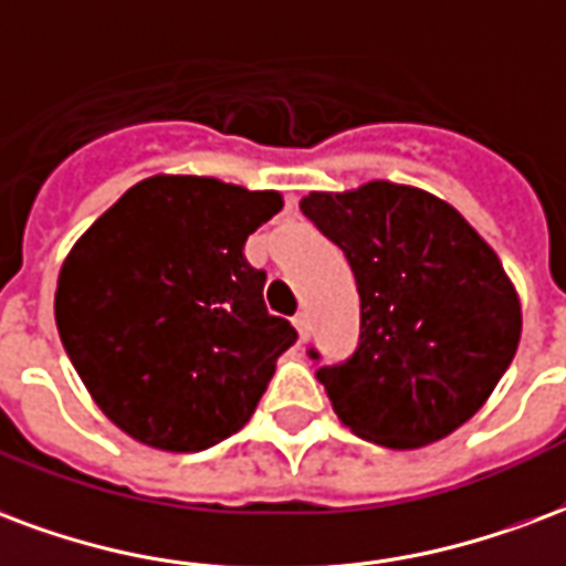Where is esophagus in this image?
<instances>
[{
	"mask_svg": "<svg viewBox=\"0 0 566 566\" xmlns=\"http://www.w3.org/2000/svg\"><path fill=\"white\" fill-rule=\"evenodd\" d=\"M294 326H296V333H300V342H305V338H308V317L296 315Z\"/></svg>",
	"mask_w": 566,
	"mask_h": 566,
	"instance_id": "34e87169",
	"label": "esophagus"
}]
</instances>
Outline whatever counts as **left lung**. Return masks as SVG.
Masks as SVG:
<instances>
[{
  "instance_id": "obj_1",
  "label": "left lung",
  "mask_w": 566,
  "mask_h": 566,
  "mask_svg": "<svg viewBox=\"0 0 566 566\" xmlns=\"http://www.w3.org/2000/svg\"><path fill=\"white\" fill-rule=\"evenodd\" d=\"M300 209L357 279V350L317 368L338 420L392 450L455 432L492 396L522 336L495 251L450 203L387 179L312 191Z\"/></svg>"
}]
</instances>
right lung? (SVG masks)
I'll use <instances>...</instances> for the list:
<instances>
[{"label":"right lung","instance_id":"1","mask_svg":"<svg viewBox=\"0 0 566 566\" xmlns=\"http://www.w3.org/2000/svg\"><path fill=\"white\" fill-rule=\"evenodd\" d=\"M279 191L149 177L62 263L56 326L95 405L134 441L198 453L240 432L296 342L242 245Z\"/></svg>","mask_w":566,"mask_h":566}]
</instances>
